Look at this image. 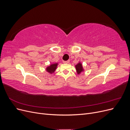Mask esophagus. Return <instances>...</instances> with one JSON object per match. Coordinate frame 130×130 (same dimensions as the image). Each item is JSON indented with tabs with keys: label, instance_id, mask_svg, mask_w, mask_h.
Returning a JSON list of instances; mask_svg holds the SVG:
<instances>
[{
	"label": "esophagus",
	"instance_id": "esophagus-1",
	"mask_svg": "<svg viewBox=\"0 0 130 130\" xmlns=\"http://www.w3.org/2000/svg\"><path fill=\"white\" fill-rule=\"evenodd\" d=\"M63 63L64 64H67V63H69V61H63Z\"/></svg>",
	"mask_w": 130,
	"mask_h": 130
}]
</instances>
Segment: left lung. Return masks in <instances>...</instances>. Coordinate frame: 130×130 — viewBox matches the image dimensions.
<instances>
[{
  "instance_id": "1",
  "label": "left lung",
  "mask_w": 130,
  "mask_h": 130,
  "mask_svg": "<svg viewBox=\"0 0 130 130\" xmlns=\"http://www.w3.org/2000/svg\"><path fill=\"white\" fill-rule=\"evenodd\" d=\"M75 67L76 73H77V74L78 75H80L82 72H84L85 69H84V68L83 67V66H82V64L81 63V62H78Z\"/></svg>"
}]
</instances>
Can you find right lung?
Here are the masks:
<instances>
[{
    "label": "right lung",
    "instance_id": "obj_1",
    "mask_svg": "<svg viewBox=\"0 0 130 130\" xmlns=\"http://www.w3.org/2000/svg\"><path fill=\"white\" fill-rule=\"evenodd\" d=\"M58 64V63H54L50 64L49 66L46 67L45 68V70L48 73L52 74L55 72V71L56 69H57Z\"/></svg>",
    "mask_w": 130,
    "mask_h": 130
}]
</instances>
